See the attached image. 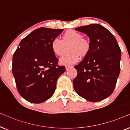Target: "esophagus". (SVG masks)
Instances as JSON below:
<instances>
[{
  "mask_svg": "<svg viewBox=\"0 0 130 130\" xmlns=\"http://www.w3.org/2000/svg\"><path fill=\"white\" fill-rule=\"evenodd\" d=\"M66 70H69V69L70 68H71V67H72L73 66H69V65H66Z\"/></svg>",
  "mask_w": 130,
  "mask_h": 130,
  "instance_id": "obj_1",
  "label": "esophagus"
}]
</instances>
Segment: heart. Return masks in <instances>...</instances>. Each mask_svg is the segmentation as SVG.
<instances>
[{"label":"heart","mask_w":130,"mask_h":130,"mask_svg":"<svg viewBox=\"0 0 130 130\" xmlns=\"http://www.w3.org/2000/svg\"><path fill=\"white\" fill-rule=\"evenodd\" d=\"M62 40L58 37L53 38L51 42L52 51L57 56L63 54L65 45L72 44L70 46V54L64 56L60 58L61 64L70 65L79 61L80 55L85 56L90 50V42L88 40L82 37V35L79 32L73 29H70L63 34Z\"/></svg>","instance_id":"heart-1"}]
</instances>
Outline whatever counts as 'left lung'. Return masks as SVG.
Segmentation results:
<instances>
[{
	"mask_svg": "<svg viewBox=\"0 0 130 130\" xmlns=\"http://www.w3.org/2000/svg\"><path fill=\"white\" fill-rule=\"evenodd\" d=\"M89 37V53L74 68L73 86L78 95L90 102L112 93L120 72L121 51L114 36L104 26L90 24L76 28Z\"/></svg>",
	"mask_w": 130,
	"mask_h": 130,
	"instance_id": "1",
	"label": "left lung"
}]
</instances>
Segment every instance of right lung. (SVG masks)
Returning <instances> with one entry per match:
<instances>
[{"label":"right lung","mask_w":130,"mask_h":130,"mask_svg":"<svg viewBox=\"0 0 130 130\" xmlns=\"http://www.w3.org/2000/svg\"><path fill=\"white\" fill-rule=\"evenodd\" d=\"M63 29L40 28L20 42L12 60L17 90L28 102L40 104L52 96L58 78L65 72L53 53L51 42Z\"/></svg>","instance_id":"right-lung-1"}]
</instances>
